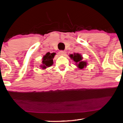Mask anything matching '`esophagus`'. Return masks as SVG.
Listing matches in <instances>:
<instances>
[{"label":"esophagus","instance_id":"34e87169","mask_svg":"<svg viewBox=\"0 0 123 123\" xmlns=\"http://www.w3.org/2000/svg\"><path fill=\"white\" fill-rule=\"evenodd\" d=\"M66 52L65 51L61 50V51H60V52H59V54L61 56H64L66 55Z\"/></svg>","mask_w":123,"mask_h":123}]
</instances>
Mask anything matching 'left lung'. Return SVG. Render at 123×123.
<instances>
[{
	"mask_svg": "<svg viewBox=\"0 0 123 123\" xmlns=\"http://www.w3.org/2000/svg\"><path fill=\"white\" fill-rule=\"evenodd\" d=\"M69 56L75 62V64L79 69H82L86 67L87 62L86 61H82L83 58L82 55H81L79 53H74V54H70Z\"/></svg>",
	"mask_w": 123,
	"mask_h": 123,
	"instance_id": "left-lung-1",
	"label": "left lung"
}]
</instances>
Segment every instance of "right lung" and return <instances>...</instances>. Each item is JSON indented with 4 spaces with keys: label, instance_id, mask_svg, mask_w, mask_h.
Instances as JSON below:
<instances>
[{
    "label": "right lung",
    "instance_id": "obj_1",
    "mask_svg": "<svg viewBox=\"0 0 123 123\" xmlns=\"http://www.w3.org/2000/svg\"><path fill=\"white\" fill-rule=\"evenodd\" d=\"M55 53H47L43 57L42 64L40 66L41 68L43 69H46L47 67H49L53 64V59L55 55Z\"/></svg>",
    "mask_w": 123,
    "mask_h": 123
}]
</instances>
